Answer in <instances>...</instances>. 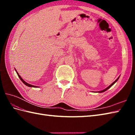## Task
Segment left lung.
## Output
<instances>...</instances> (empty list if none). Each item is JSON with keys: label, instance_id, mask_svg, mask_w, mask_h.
<instances>
[{"label": "left lung", "instance_id": "obj_1", "mask_svg": "<svg viewBox=\"0 0 135 135\" xmlns=\"http://www.w3.org/2000/svg\"><path fill=\"white\" fill-rule=\"evenodd\" d=\"M119 77H118V78H117V79L115 80V81H114V82L113 83V84H111V85H110V86H108V87H107V88H105V89H104V90H101V91H98V92H99V93L104 92V91H105V90H107V89H109V88H111V87L112 86H113V85H114V84H115V82H117V81H118V78H119Z\"/></svg>", "mask_w": 135, "mask_h": 135}]
</instances>
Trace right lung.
<instances>
[{"label": "right lung", "instance_id": "add662e5", "mask_svg": "<svg viewBox=\"0 0 135 135\" xmlns=\"http://www.w3.org/2000/svg\"><path fill=\"white\" fill-rule=\"evenodd\" d=\"M16 73H17V75H18V77H19V78L21 79V81L24 83V84L25 85H27V86H29V87H33V88H38V86H33V85H31V84H28V83H27L25 81H24L23 79H22V78L21 76H20V75L18 74V73L17 72V71L16 70Z\"/></svg>", "mask_w": 135, "mask_h": 135}]
</instances>
